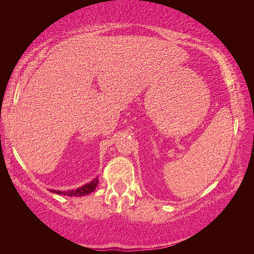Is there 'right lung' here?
Segmentation results:
<instances>
[{
	"instance_id": "1",
	"label": "right lung",
	"mask_w": 254,
	"mask_h": 254,
	"mask_svg": "<svg viewBox=\"0 0 254 254\" xmlns=\"http://www.w3.org/2000/svg\"><path fill=\"white\" fill-rule=\"evenodd\" d=\"M97 184H98V179L95 178L94 180H92L89 184H86L84 185L83 187H79L75 189V190H67V191H60V190H54V192L56 194H59V195H65V196H84V195H88L91 194L92 191L95 190V188L97 187Z\"/></svg>"
}]
</instances>
